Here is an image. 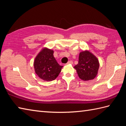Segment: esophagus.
I'll return each mask as SVG.
<instances>
[{"instance_id":"1","label":"esophagus","mask_w":126,"mask_h":126,"mask_svg":"<svg viewBox=\"0 0 126 126\" xmlns=\"http://www.w3.org/2000/svg\"><path fill=\"white\" fill-rule=\"evenodd\" d=\"M67 63L68 64H73V62L72 61H68V62Z\"/></svg>"}]
</instances>
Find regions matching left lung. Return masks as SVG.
<instances>
[{
  "label": "left lung",
  "instance_id": "8db88e82",
  "mask_svg": "<svg viewBox=\"0 0 126 126\" xmlns=\"http://www.w3.org/2000/svg\"><path fill=\"white\" fill-rule=\"evenodd\" d=\"M100 63L96 56L89 50L79 53V63L74 66L78 76L83 81L94 79L97 76Z\"/></svg>",
  "mask_w": 126,
  "mask_h": 126
}]
</instances>
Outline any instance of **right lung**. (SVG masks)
Returning <instances> with one entry per match:
<instances>
[{"label":"right lung","instance_id":"1","mask_svg":"<svg viewBox=\"0 0 126 126\" xmlns=\"http://www.w3.org/2000/svg\"><path fill=\"white\" fill-rule=\"evenodd\" d=\"M53 50L44 47L37 55L33 63L36 74L45 81H52L57 78L62 70L61 66L53 56Z\"/></svg>","mask_w":126,"mask_h":126}]
</instances>
